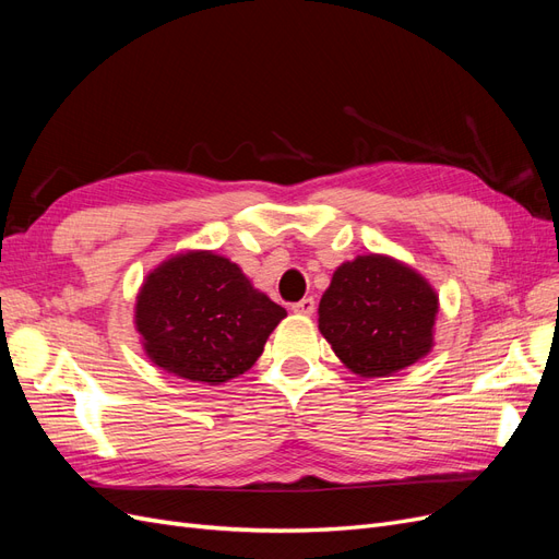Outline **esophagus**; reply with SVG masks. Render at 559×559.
I'll use <instances>...</instances> for the list:
<instances>
[{"label":"esophagus","instance_id":"obj_1","mask_svg":"<svg viewBox=\"0 0 559 559\" xmlns=\"http://www.w3.org/2000/svg\"><path fill=\"white\" fill-rule=\"evenodd\" d=\"M292 310H294L296 314H306V317L312 314V312H314V298H302V300L294 302Z\"/></svg>","mask_w":559,"mask_h":559}]
</instances>
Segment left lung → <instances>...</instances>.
<instances>
[{"label": "left lung", "instance_id": "left-lung-1", "mask_svg": "<svg viewBox=\"0 0 559 559\" xmlns=\"http://www.w3.org/2000/svg\"><path fill=\"white\" fill-rule=\"evenodd\" d=\"M438 294L415 267L368 253L335 267L319 300V331L361 378H384L433 347Z\"/></svg>", "mask_w": 559, "mask_h": 559}]
</instances>
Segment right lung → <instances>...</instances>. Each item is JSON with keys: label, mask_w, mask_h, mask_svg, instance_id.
I'll use <instances>...</instances> for the list:
<instances>
[{"label": "right lung", "mask_w": 559, "mask_h": 559, "mask_svg": "<svg viewBox=\"0 0 559 559\" xmlns=\"http://www.w3.org/2000/svg\"><path fill=\"white\" fill-rule=\"evenodd\" d=\"M284 317L238 263L207 249L175 253L151 270L134 302L146 357L165 373L202 384L247 373Z\"/></svg>", "instance_id": "add662e5"}]
</instances>
